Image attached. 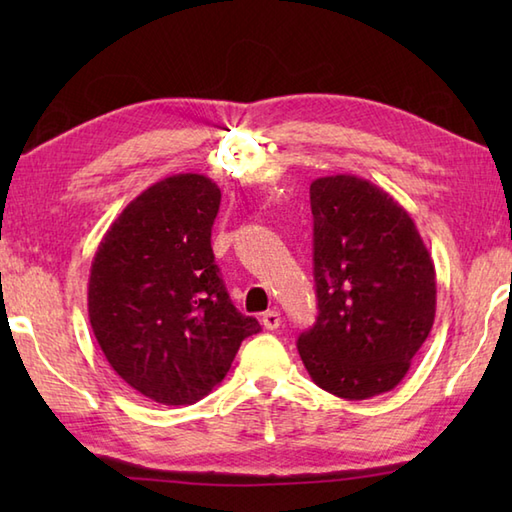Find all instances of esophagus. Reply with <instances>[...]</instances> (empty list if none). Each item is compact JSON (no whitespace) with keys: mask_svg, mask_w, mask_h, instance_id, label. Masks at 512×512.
Here are the masks:
<instances>
[{"mask_svg":"<svg viewBox=\"0 0 512 512\" xmlns=\"http://www.w3.org/2000/svg\"><path fill=\"white\" fill-rule=\"evenodd\" d=\"M262 325L266 330H277L281 325V314L277 310H268L262 314Z\"/></svg>","mask_w":512,"mask_h":512,"instance_id":"esophagus-1","label":"esophagus"}]
</instances>
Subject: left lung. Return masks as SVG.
I'll return each instance as SVG.
<instances>
[{
	"mask_svg": "<svg viewBox=\"0 0 512 512\" xmlns=\"http://www.w3.org/2000/svg\"><path fill=\"white\" fill-rule=\"evenodd\" d=\"M310 206L319 317L299 336V356L334 396L385 394L433 328V259L411 215L365 178H317Z\"/></svg>",
	"mask_w": 512,
	"mask_h": 512,
	"instance_id": "left-lung-1",
	"label": "left lung"
}]
</instances>
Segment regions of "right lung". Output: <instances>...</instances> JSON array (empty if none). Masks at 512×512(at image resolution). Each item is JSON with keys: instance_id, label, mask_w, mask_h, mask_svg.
<instances>
[{"instance_id": "right-lung-1", "label": "right lung", "mask_w": 512, "mask_h": 512, "mask_svg": "<svg viewBox=\"0 0 512 512\" xmlns=\"http://www.w3.org/2000/svg\"><path fill=\"white\" fill-rule=\"evenodd\" d=\"M220 187L169 176L129 202L90 268L88 314L129 387L160 405H191L224 380L259 323L228 299L211 248Z\"/></svg>"}]
</instances>
